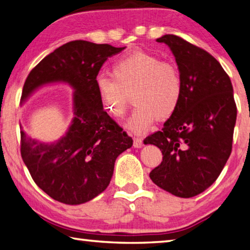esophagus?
<instances>
[{
	"label": "esophagus",
	"mask_w": 250,
	"mask_h": 250,
	"mask_svg": "<svg viewBox=\"0 0 250 250\" xmlns=\"http://www.w3.org/2000/svg\"><path fill=\"white\" fill-rule=\"evenodd\" d=\"M133 146H134V147H141L143 146V139L142 138H134Z\"/></svg>",
	"instance_id": "esophagus-1"
}]
</instances>
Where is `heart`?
I'll return each instance as SVG.
<instances>
[{"label":"heart","instance_id":"heart-1","mask_svg":"<svg viewBox=\"0 0 250 250\" xmlns=\"http://www.w3.org/2000/svg\"><path fill=\"white\" fill-rule=\"evenodd\" d=\"M104 108L121 119L128 111L132 92L137 104L126 126L145 133L155 120H167L179 108L183 80L176 66L145 52H133L117 59L113 74L99 73L95 79Z\"/></svg>","mask_w":250,"mask_h":250}]
</instances>
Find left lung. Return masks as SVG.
Returning <instances> with one entry per match:
<instances>
[{
    "label": "left lung",
    "instance_id": "left-lung-1",
    "mask_svg": "<svg viewBox=\"0 0 250 250\" xmlns=\"http://www.w3.org/2000/svg\"><path fill=\"white\" fill-rule=\"evenodd\" d=\"M174 55L183 80L179 108L161 131L145 139L163 160L153 183L173 195L196 196L216 181L231 152L237 108L229 76L209 53L176 35L156 40Z\"/></svg>",
    "mask_w": 250,
    "mask_h": 250
}]
</instances>
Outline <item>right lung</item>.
Wrapping results in <instances>:
<instances>
[{
	"mask_svg": "<svg viewBox=\"0 0 250 250\" xmlns=\"http://www.w3.org/2000/svg\"><path fill=\"white\" fill-rule=\"evenodd\" d=\"M125 47L73 41L41 61L24 83L22 101L46 83L74 88V119L54 143H43L21 131V155L32 179L55 201L78 205L103 193L118 155L132 146V138L104 110L96 76L104 62Z\"/></svg>",
	"mask_w": 250,
	"mask_h": 250,
	"instance_id": "add662e5",
	"label": "right lung"
}]
</instances>
